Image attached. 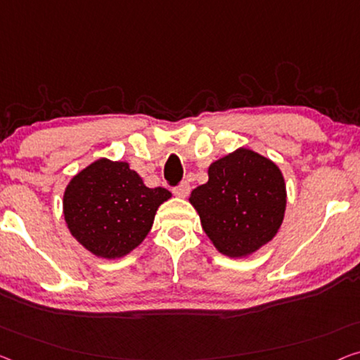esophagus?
<instances>
[{
	"instance_id": "1",
	"label": "esophagus",
	"mask_w": 360,
	"mask_h": 360,
	"mask_svg": "<svg viewBox=\"0 0 360 360\" xmlns=\"http://www.w3.org/2000/svg\"><path fill=\"white\" fill-rule=\"evenodd\" d=\"M189 192H191L189 182H182V184H179L178 187H174L173 189V194L179 198H186L187 195H189Z\"/></svg>"
}]
</instances>
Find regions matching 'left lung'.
I'll use <instances>...</instances> for the list:
<instances>
[{
	"label": "left lung",
	"mask_w": 360,
	"mask_h": 360,
	"mask_svg": "<svg viewBox=\"0 0 360 360\" xmlns=\"http://www.w3.org/2000/svg\"><path fill=\"white\" fill-rule=\"evenodd\" d=\"M286 184L275 162L239 147L208 166V181L192 191L191 205L219 254L243 259L280 231Z\"/></svg>",
	"instance_id": "obj_1"
}]
</instances>
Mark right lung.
Wrapping results in <instances>:
<instances>
[{
  "instance_id": "obj_1",
  "label": "right lung",
  "mask_w": 360,
  "mask_h": 360,
  "mask_svg": "<svg viewBox=\"0 0 360 360\" xmlns=\"http://www.w3.org/2000/svg\"><path fill=\"white\" fill-rule=\"evenodd\" d=\"M168 198L169 191L150 189L127 162L98 158L68 182L64 221L90 254L121 259L143 243L157 210Z\"/></svg>"
}]
</instances>
